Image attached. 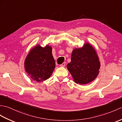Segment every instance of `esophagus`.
Segmentation results:
<instances>
[{
    "label": "esophagus",
    "instance_id": "obj_1",
    "mask_svg": "<svg viewBox=\"0 0 122 122\" xmlns=\"http://www.w3.org/2000/svg\"><path fill=\"white\" fill-rule=\"evenodd\" d=\"M65 66H66V62H63V63L62 64H61V65H60V66H62V67H64Z\"/></svg>",
    "mask_w": 122,
    "mask_h": 122
}]
</instances>
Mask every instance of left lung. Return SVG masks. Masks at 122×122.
<instances>
[{"instance_id": "1", "label": "left lung", "mask_w": 122, "mask_h": 122, "mask_svg": "<svg viewBox=\"0 0 122 122\" xmlns=\"http://www.w3.org/2000/svg\"><path fill=\"white\" fill-rule=\"evenodd\" d=\"M66 67L75 83L85 85L97 77L100 62L95 48L88 42H86L83 47L73 49L71 61Z\"/></svg>"}]
</instances>
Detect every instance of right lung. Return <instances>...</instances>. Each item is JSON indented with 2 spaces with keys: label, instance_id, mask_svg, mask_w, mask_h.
Instances as JSON below:
<instances>
[{
  "label": "right lung",
  "instance_id": "right-lung-1",
  "mask_svg": "<svg viewBox=\"0 0 122 122\" xmlns=\"http://www.w3.org/2000/svg\"><path fill=\"white\" fill-rule=\"evenodd\" d=\"M25 71L37 82L46 81L55 69V61L52 55V47L39 44L30 49L24 61Z\"/></svg>",
  "mask_w": 122,
  "mask_h": 122
}]
</instances>
